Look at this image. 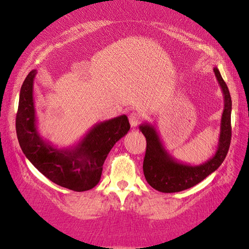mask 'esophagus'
I'll list each match as a JSON object with an SVG mask.
<instances>
[{"instance_id":"34e87169","label":"esophagus","mask_w":249,"mask_h":249,"mask_svg":"<svg viewBox=\"0 0 249 249\" xmlns=\"http://www.w3.org/2000/svg\"><path fill=\"white\" fill-rule=\"evenodd\" d=\"M140 121H141V114L137 111H132L129 114V123L131 125V127H137L138 124L140 123Z\"/></svg>"}]
</instances>
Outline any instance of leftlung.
<instances>
[{
    "mask_svg": "<svg viewBox=\"0 0 249 249\" xmlns=\"http://www.w3.org/2000/svg\"><path fill=\"white\" fill-rule=\"evenodd\" d=\"M213 72L224 95V109L221 119L218 148L207 162L200 165H189L177 161L165 149L155 126L148 123L140 125V130L145 136L147 143L143 162L145 179L152 188L161 193H178L196 185L218 169L226 158L231 140V98L219 69L214 67Z\"/></svg>",
    "mask_w": 249,
    "mask_h": 249,
    "instance_id": "8db88e82",
    "label": "left lung"
}]
</instances>
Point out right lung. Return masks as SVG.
<instances>
[{"label":"right lung","mask_w":249,"mask_h":249,"mask_svg":"<svg viewBox=\"0 0 249 249\" xmlns=\"http://www.w3.org/2000/svg\"><path fill=\"white\" fill-rule=\"evenodd\" d=\"M34 69L20 91L16 129L24 155L50 181L73 191L93 188L101 179L109 151L128 132L130 125L123 114L94 124L81 141L69 148L58 149L44 141L36 128L34 102Z\"/></svg>","instance_id":"right-lung-1"}]
</instances>
